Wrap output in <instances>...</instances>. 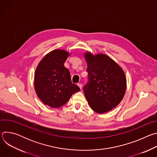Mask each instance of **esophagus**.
Here are the masks:
<instances>
[{
  "label": "esophagus",
  "instance_id": "1",
  "mask_svg": "<svg viewBox=\"0 0 157 157\" xmlns=\"http://www.w3.org/2000/svg\"><path fill=\"white\" fill-rule=\"evenodd\" d=\"M78 86L79 87V88L81 89H82V84H81V83H78Z\"/></svg>",
  "mask_w": 157,
  "mask_h": 157
}]
</instances>
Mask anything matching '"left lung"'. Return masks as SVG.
Instances as JSON below:
<instances>
[{
  "label": "left lung",
  "instance_id": "obj_1",
  "mask_svg": "<svg viewBox=\"0 0 157 157\" xmlns=\"http://www.w3.org/2000/svg\"><path fill=\"white\" fill-rule=\"evenodd\" d=\"M87 82L83 87L85 97L92 109L102 114L116 107L126 89V78L120 66L108 56L85 55Z\"/></svg>",
  "mask_w": 157,
  "mask_h": 157
}]
</instances>
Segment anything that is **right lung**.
Here are the masks:
<instances>
[{"label":"right lung","mask_w":157,"mask_h":157,"mask_svg":"<svg viewBox=\"0 0 157 157\" xmlns=\"http://www.w3.org/2000/svg\"><path fill=\"white\" fill-rule=\"evenodd\" d=\"M68 53L55 50L44 56L35 71V89L40 100L51 107L64 105L80 88L71 82L70 73L64 63Z\"/></svg>","instance_id":"right-lung-1"}]
</instances>
